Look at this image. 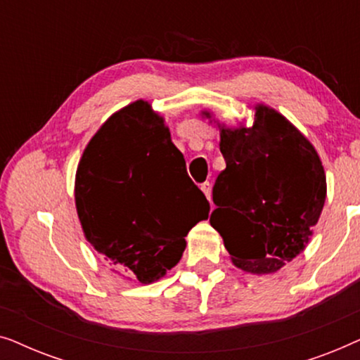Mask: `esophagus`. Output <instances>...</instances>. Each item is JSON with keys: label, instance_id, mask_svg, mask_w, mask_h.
Returning a JSON list of instances; mask_svg holds the SVG:
<instances>
[{"label": "esophagus", "instance_id": "obj_1", "mask_svg": "<svg viewBox=\"0 0 360 360\" xmlns=\"http://www.w3.org/2000/svg\"><path fill=\"white\" fill-rule=\"evenodd\" d=\"M201 191L206 195V198H208L211 201V184L210 181H205L203 185H201Z\"/></svg>", "mask_w": 360, "mask_h": 360}]
</instances>
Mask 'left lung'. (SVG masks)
I'll list each match as a JSON object with an SVG mask.
<instances>
[{
  "mask_svg": "<svg viewBox=\"0 0 360 360\" xmlns=\"http://www.w3.org/2000/svg\"><path fill=\"white\" fill-rule=\"evenodd\" d=\"M252 126L218 122L226 160L213 186L210 223L236 267L278 272L302 254L326 200V174L311 142L274 108L254 106Z\"/></svg>",
  "mask_w": 360,
  "mask_h": 360,
  "instance_id": "left-lung-1",
  "label": "left lung"
}]
</instances>
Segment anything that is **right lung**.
<instances>
[{"instance_id":"add662e5","label":"right lung","mask_w":360,"mask_h":360,"mask_svg":"<svg viewBox=\"0 0 360 360\" xmlns=\"http://www.w3.org/2000/svg\"><path fill=\"white\" fill-rule=\"evenodd\" d=\"M164 117L137 100L103 122L83 150L75 206L83 234L122 277L149 285L180 262L210 203L185 175Z\"/></svg>"}]
</instances>
